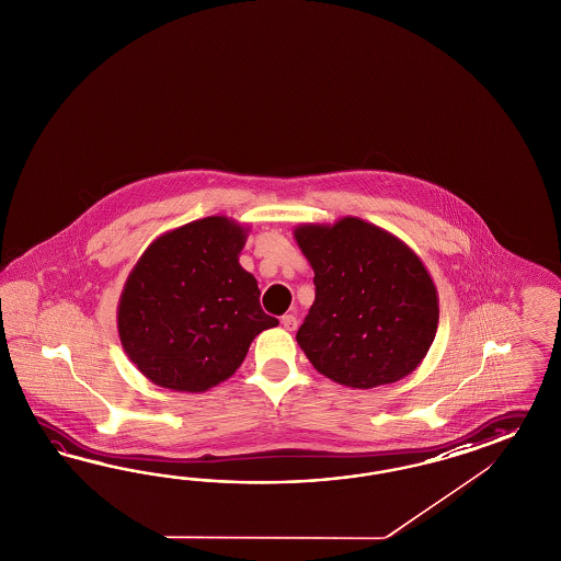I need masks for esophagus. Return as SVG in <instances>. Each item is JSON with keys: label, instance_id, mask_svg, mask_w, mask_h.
<instances>
[{"label": "esophagus", "instance_id": "obj_1", "mask_svg": "<svg viewBox=\"0 0 561 561\" xmlns=\"http://www.w3.org/2000/svg\"><path fill=\"white\" fill-rule=\"evenodd\" d=\"M282 324H284L286 331H296L298 329V319L294 314H286V317H282Z\"/></svg>", "mask_w": 561, "mask_h": 561}]
</instances>
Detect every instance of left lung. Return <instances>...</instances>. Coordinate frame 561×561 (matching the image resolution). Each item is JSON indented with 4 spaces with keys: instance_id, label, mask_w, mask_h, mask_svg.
<instances>
[{
    "instance_id": "left-lung-1",
    "label": "left lung",
    "mask_w": 561,
    "mask_h": 561,
    "mask_svg": "<svg viewBox=\"0 0 561 561\" xmlns=\"http://www.w3.org/2000/svg\"><path fill=\"white\" fill-rule=\"evenodd\" d=\"M317 298L296 334L322 376L369 390L412 374L435 341L439 296L421 257L392 232L345 216L300 225Z\"/></svg>"
}]
</instances>
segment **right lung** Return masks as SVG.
<instances>
[{"mask_svg": "<svg viewBox=\"0 0 561 561\" xmlns=\"http://www.w3.org/2000/svg\"><path fill=\"white\" fill-rule=\"evenodd\" d=\"M249 227L208 216L147 247L118 302L128 359L152 383L206 392L230 378L253 339L279 320L261 310L257 279L239 263Z\"/></svg>", "mask_w": 561, "mask_h": 561, "instance_id": "obj_1", "label": "right lung"}]
</instances>
